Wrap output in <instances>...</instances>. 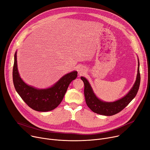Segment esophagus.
Segmentation results:
<instances>
[{
    "mask_svg": "<svg viewBox=\"0 0 150 150\" xmlns=\"http://www.w3.org/2000/svg\"><path fill=\"white\" fill-rule=\"evenodd\" d=\"M85 72V71L84 70H83L82 69H80V70H79V74H83V73Z\"/></svg>",
    "mask_w": 150,
    "mask_h": 150,
    "instance_id": "1",
    "label": "esophagus"
}]
</instances>
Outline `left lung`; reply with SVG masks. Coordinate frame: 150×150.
<instances>
[{
  "label": "left lung",
  "mask_w": 150,
  "mask_h": 150,
  "mask_svg": "<svg viewBox=\"0 0 150 150\" xmlns=\"http://www.w3.org/2000/svg\"><path fill=\"white\" fill-rule=\"evenodd\" d=\"M80 78L84 83V95L85 101L89 109L92 111L100 115H105V116H112V115L119 113L124 109L136 96L141 82L139 62L138 61L137 74L133 86L128 94H127L124 97L113 102H105L98 99L94 93L93 90L87 79L83 77H81Z\"/></svg>",
  "instance_id": "obj_1"
}]
</instances>
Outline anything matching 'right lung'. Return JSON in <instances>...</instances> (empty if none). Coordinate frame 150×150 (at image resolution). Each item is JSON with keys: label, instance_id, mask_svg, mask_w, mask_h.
Listing matches in <instances>:
<instances>
[{"label": "right lung", "instance_id": "obj_1", "mask_svg": "<svg viewBox=\"0 0 150 150\" xmlns=\"http://www.w3.org/2000/svg\"><path fill=\"white\" fill-rule=\"evenodd\" d=\"M17 63L16 52L13 70L15 89L28 106L36 111H50L58 106L63 100L69 85L77 76V72L74 71L64 76L49 88L37 89L28 85L23 81L18 71Z\"/></svg>", "mask_w": 150, "mask_h": 150}]
</instances>
